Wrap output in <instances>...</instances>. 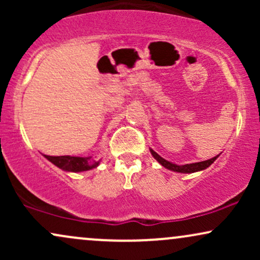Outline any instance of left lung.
<instances>
[{
    "label": "left lung",
    "instance_id": "obj_1",
    "mask_svg": "<svg viewBox=\"0 0 260 260\" xmlns=\"http://www.w3.org/2000/svg\"><path fill=\"white\" fill-rule=\"evenodd\" d=\"M150 153L155 157V160H156L160 165H162L164 168L171 170V171H175V172H181V174H193V172L202 171V170H205L207 168H209V166H210L211 164H213L214 161L219 157V155H216V156H214L213 159L201 161V162L186 164V165H176V164L170 162V161L165 160L164 157H161L159 154L155 153L153 149H150Z\"/></svg>",
    "mask_w": 260,
    "mask_h": 260
}]
</instances>
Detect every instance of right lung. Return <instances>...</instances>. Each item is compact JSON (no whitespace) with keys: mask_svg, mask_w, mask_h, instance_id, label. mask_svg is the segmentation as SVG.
<instances>
[{"mask_svg":"<svg viewBox=\"0 0 260 260\" xmlns=\"http://www.w3.org/2000/svg\"><path fill=\"white\" fill-rule=\"evenodd\" d=\"M44 156L49 161H51L53 165H56L57 168L70 172L89 171V170L98 168L100 164V161L92 160L90 156L80 157L70 156V155H64V156H50V155H44Z\"/></svg>","mask_w":260,"mask_h":260,"instance_id":"right-lung-1","label":"right lung"}]
</instances>
